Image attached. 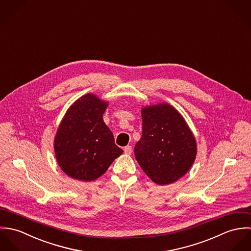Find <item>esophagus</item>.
<instances>
[{"label": "esophagus", "instance_id": "esophagus-1", "mask_svg": "<svg viewBox=\"0 0 251 251\" xmlns=\"http://www.w3.org/2000/svg\"><path fill=\"white\" fill-rule=\"evenodd\" d=\"M124 151H125L126 154H130V153L132 152V147L129 146V145L126 146V147L124 148Z\"/></svg>", "mask_w": 251, "mask_h": 251}]
</instances>
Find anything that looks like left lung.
I'll return each instance as SVG.
<instances>
[{"label":"left lung","instance_id":"left-lung-1","mask_svg":"<svg viewBox=\"0 0 251 251\" xmlns=\"http://www.w3.org/2000/svg\"><path fill=\"white\" fill-rule=\"evenodd\" d=\"M143 131L134 147L144 172L157 184L181 178L196 156L195 138L179 112L169 104L142 109Z\"/></svg>","mask_w":251,"mask_h":251}]
</instances>
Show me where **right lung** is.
Instances as JSON below:
<instances>
[{
    "label": "right lung",
    "mask_w": 251,
    "mask_h": 251,
    "mask_svg": "<svg viewBox=\"0 0 251 251\" xmlns=\"http://www.w3.org/2000/svg\"><path fill=\"white\" fill-rule=\"evenodd\" d=\"M106 107L107 103L88 94L72 104L58 128L56 157L62 170L73 179H98L123 153L103 122Z\"/></svg>",
    "instance_id": "add662e5"
}]
</instances>
